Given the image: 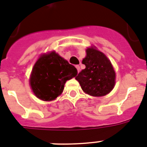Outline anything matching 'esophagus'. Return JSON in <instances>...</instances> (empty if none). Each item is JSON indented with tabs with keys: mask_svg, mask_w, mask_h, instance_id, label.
<instances>
[{
	"mask_svg": "<svg viewBox=\"0 0 147 147\" xmlns=\"http://www.w3.org/2000/svg\"><path fill=\"white\" fill-rule=\"evenodd\" d=\"M76 68H77V72H80V67L79 65H76Z\"/></svg>",
	"mask_w": 147,
	"mask_h": 147,
	"instance_id": "34e87169",
	"label": "esophagus"
}]
</instances>
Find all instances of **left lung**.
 <instances>
[{
  "label": "left lung",
  "mask_w": 147,
  "mask_h": 147,
  "mask_svg": "<svg viewBox=\"0 0 147 147\" xmlns=\"http://www.w3.org/2000/svg\"><path fill=\"white\" fill-rule=\"evenodd\" d=\"M82 63L86 68L75 77L82 90L92 96H103L111 92L115 83V73L106 56L90 48L86 49V56Z\"/></svg>",
  "instance_id": "8db88e82"
}]
</instances>
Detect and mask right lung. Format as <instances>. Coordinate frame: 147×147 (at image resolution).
Returning <instances> with one entry per match:
<instances>
[{"mask_svg": "<svg viewBox=\"0 0 147 147\" xmlns=\"http://www.w3.org/2000/svg\"><path fill=\"white\" fill-rule=\"evenodd\" d=\"M77 74L74 66L52 51L43 55L36 61L30 77V85L38 98L51 101L61 94L66 81Z\"/></svg>", "mask_w": 147, "mask_h": 147, "instance_id": "add662e5", "label": "right lung"}]
</instances>
